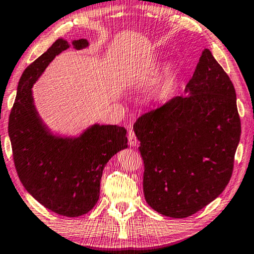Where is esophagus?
Listing matches in <instances>:
<instances>
[{
	"instance_id": "obj_1",
	"label": "esophagus",
	"mask_w": 254,
	"mask_h": 254,
	"mask_svg": "<svg viewBox=\"0 0 254 254\" xmlns=\"http://www.w3.org/2000/svg\"><path fill=\"white\" fill-rule=\"evenodd\" d=\"M127 139H128V143H130V145H132V147H134V145L137 144V139L135 136V133L133 130H130L127 133Z\"/></svg>"
}]
</instances>
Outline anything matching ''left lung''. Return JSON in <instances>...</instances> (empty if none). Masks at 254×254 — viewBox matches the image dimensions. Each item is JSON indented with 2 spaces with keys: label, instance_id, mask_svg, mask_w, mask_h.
Returning <instances> with one entry per match:
<instances>
[{
  "label": "left lung",
  "instance_id": "left-lung-1",
  "mask_svg": "<svg viewBox=\"0 0 254 254\" xmlns=\"http://www.w3.org/2000/svg\"><path fill=\"white\" fill-rule=\"evenodd\" d=\"M185 93L133 126L144 165L145 200L174 218L190 216L222 194L241 135L234 86L208 49Z\"/></svg>",
  "mask_w": 254,
  "mask_h": 254
}]
</instances>
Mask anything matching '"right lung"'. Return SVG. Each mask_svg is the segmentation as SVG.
Returning a JSON list of instances; mask_svg holds the SVG:
<instances>
[{"label": "right lung", "instance_id": "1", "mask_svg": "<svg viewBox=\"0 0 254 254\" xmlns=\"http://www.w3.org/2000/svg\"><path fill=\"white\" fill-rule=\"evenodd\" d=\"M74 48L88 46L86 39ZM69 48L58 39L25 68L8 118L14 166L21 183L41 205L63 216L89 212L100 198L103 169L112 156L127 147V130L95 126L77 139H63L47 131L34 109L31 87L56 55Z\"/></svg>", "mask_w": 254, "mask_h": 254}]
</instances>
